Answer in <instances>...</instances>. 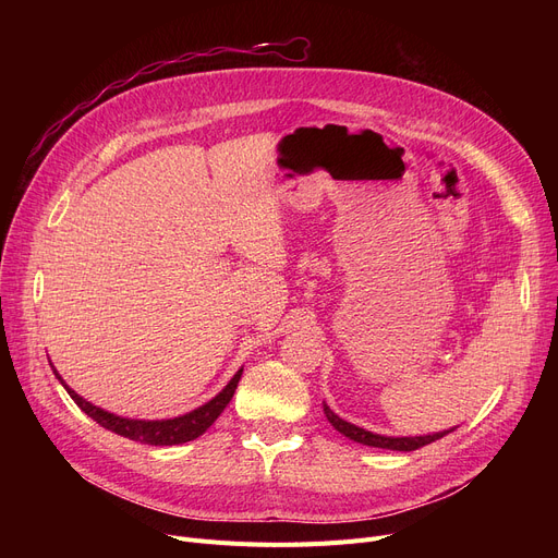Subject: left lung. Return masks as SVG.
I'll return each instance as SVG.
<instances>
[{
    "label": "left lung",
    "mask_w": 558,
    "mask_h": 558,
    "mask_svg": "<svg viewBox=\"0 0 558 558\" xmlns=\"http://www.w3.org/2000/svg\"><path fill=\"white\" fill-rule=\"evenodd\" d=\"M324 414L326 418L330 421V425L341 432L343 436H348L350 441L355 444H362V446H371V448H383V450H400V452H412V450H418L432 441H436V438H444L446 434L454 432L452 429H444V432H434V434H423V436H385V434H375V432H368L364 427H357L353 423H348L343 418H339L332 409L324 402Z\"/></svg>",
    "instance_id": "8db88e82"
}]
</instances>
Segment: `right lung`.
I'll list each match as a JSON object with an SVG mask.
<instances>
[{
	"label": "right lung",
	"instance_id": "1",
	"mask_svg": "<svg viewBox=\"0 0 558 558\" xmlns=\"http://www.w3.org/2000/svg\"><path fill=\"white\" fill-rule=\"evenodd\" d=\"M242 371L244 368H240L238 373H234L230 383L213 400H208L205 404L192 409V412H187L183 416L162 418V421H140V418H124V416L110 414V412H106V409H101V407H97L93 402H87L74 389H70L65 385V379L58 375L56 368H53V375L58 377V383L65 387L70 398L81 407V412H85L93 421H97L101 427H106V429H110L114 434H120L124 438H131V441L146 444V446H181V444L194 441V438H198L205 429H208L219 418V414L223 412L226 404L230 402L234 389H238Z\"/></svg>",
	"mask_w": 558,
	"mask_h": 558
}]
</instances>
